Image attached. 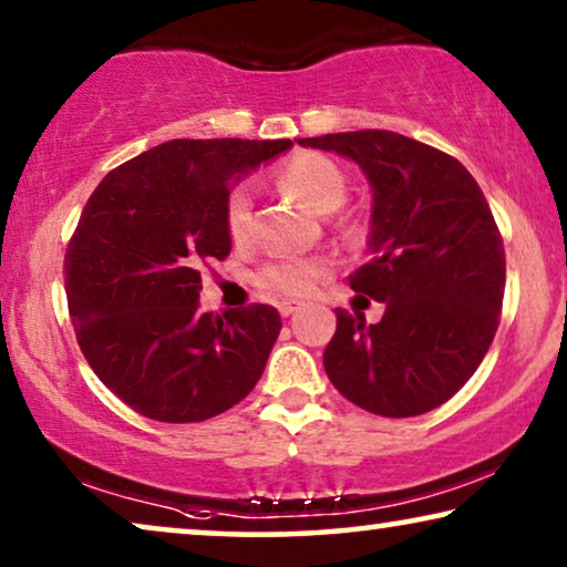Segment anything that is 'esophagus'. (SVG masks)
<instances>
[{"mask_svg": "<svg viewBox=\"0 0 567 567\" xmlns=\"http://www.w3.org/2000/svg\"><path fill=\"white\" fill-rule=\"evenodd\" d=\"M277 310H280V316H292V312H298L300 310V302H295V300H290V302H280V306H277Z\"/></svg>", "mask_w": 567, "mask_h": 567, "instance_id": "obj_1", "label": "esophagus"}]
</instances>
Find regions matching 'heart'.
I'll return each mask as SVG.
<instances>
[{
	"mask_svg": "<svg viewBox=\"0 0 567 567\" xmlns=\"http://www.w3.org/2000/svg\"><path fill=\"white\" fill-rule=\"evenodd\" d=\"M277 183L316 214H331L346 200L349 181L331 157L320 152H298L277 173ZM224 226L234 244H247L255 234V193L251 185L236 183L224 200ZM331 272L326 259L280 257L261 265L255 285L280 298H306Z\"/></svg>",
	"mask_w": 567,
	"mask_h": 567,
	"instance_id": "b5f03b06",
	"label": "heart"
}]
</instances>
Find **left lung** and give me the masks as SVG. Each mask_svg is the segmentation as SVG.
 Here are the masks:
<instances>
[{
  "label": "left lung",
  "mask_w": 567,
  "mask_h": 567,
  "mask_svg": "<svg viewBox=\"0 0 567 567\" xmlns=\"http://www.w3.org/2000/svg\"><path fill=\"white\" fill-rule=\"evenodd\" d=\"M367 173L374 190L371 259L349 275L384 302L377 326L336 308L323 367L361 410L415 417L441 408L484 361L502 318V231L478 183L458 159L384 130L306 137Z\"/></svg>",
  "instance_id": "1"
}]
</instances>
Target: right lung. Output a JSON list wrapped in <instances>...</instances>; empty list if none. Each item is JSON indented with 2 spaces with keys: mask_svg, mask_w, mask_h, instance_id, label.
<instances>
[{
  "mask_svg": "<svg viewBox=\"0 0 567 567\" xmlns=\"http://www.w3.org/2000/svg\"><path fill=\"white\" fill-rule=\"evenodd\" d=\"M290 140H173L114 167L65 247L71 323L94 374L134 412L200 422L241 402L282 320L272 306L200 310V269L226 259L236 175Z\"/></svg>",
  "mask_w": 567,
  "mask_h": 567,
  "instance_id": "right-lung-1",
  "label": "right lung"
}]
</instances>
